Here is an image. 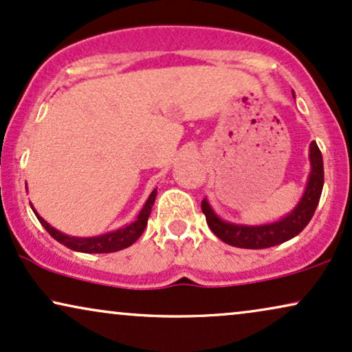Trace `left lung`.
Segmentation results:
<instances>
[{
    "instance_id": "1",
    "label": "left lung",
    "mask_w": 352,
    "mask_h": 352,
    "mask_svg": "<svg viewBox=\"0 0 352 352\" xmlns=\"http://www.w3.org/2000/svg\"><path fill=\"white\" fill-rule=\"evenodd\" d=\"M310 176L307 183L305 192L296 209L290 212L289 215L282 217L274 223L266 225H243V223H232L225 222L215 214L214 209L207 199H204L201 207L204 215H206L207 225L217 236L227 245L236 246V248L246 250H263L271 248V246L280 245V243L297 236L303 228L309 225L314 217L316 206H318L320 197H322L324 173H323V156L320 151L318 145L315 142L310 143Z\"/></svg>"
}]
</instances>
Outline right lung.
Masks as SVG:
<instances>
[{"instance_id":"right-lung-1","label":"right lung","mask_w":352,"mask_h":352,"mask_svg":"<svg viewBox=\"0 0 352 352\" xmlns=\"http://www.w3.org/2000/svg\"><path fill=\"white\" fill-rule=\"evenodd\" d=\"M156 199V189L151 190L150 197L146 199L145 206L138 214L135 222L125 225L124 228L116 230V232H109L104 233V235L99 236H91V238H78V236H70L65 235V233L58 232L54 227H50L45 220L42 219L41 215L34 210V214L38 219V222L42 223V227L49 232V235L52 238H55L56 241L62 243V245L67 246L73 251H80V253H114V251H120L124 248H129L130 245H133L140 235L143 233V230L146 227V222H148V217L151 214V207H153V202Z\"/></svg>"}]
</instances>
